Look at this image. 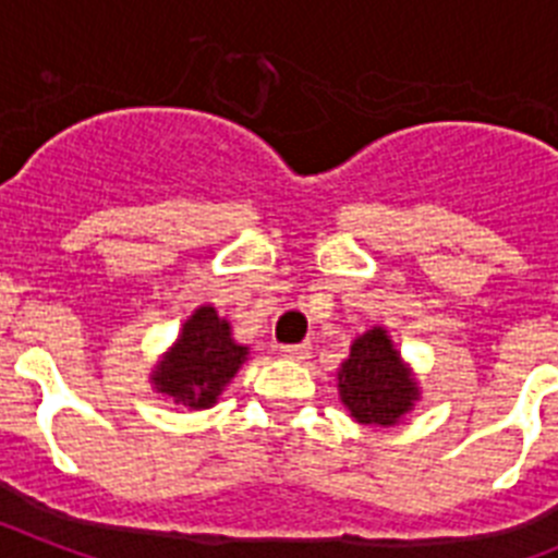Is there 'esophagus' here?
<instances>
[{"label": "esophagus", "mask_w": 558, "mask_h": 558, "mask_svg": "<svg viewBox=\"0 0 558 558\" xmlns=\"http://www.w3.org/2000/svg\"><path fill=\"white\" fill-rule=\"evenodd\" d=\"M308 353H312V348L308 345H283L280 348V356H283V360H292V362L308 360Z\"/></svg>", "instance_id": "esophagus-1"}]
</instances>
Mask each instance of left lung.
<instances>
[{"instance_id": "8db88e82", "label": "left lung", "mask_w": 558, "mask_h": 558, "mask_svg": "<svg viewBox=\"0 0 558 558\" xmlns=\"http://www.w3.org/2000/svg\"><path fill=\"white\" fill-rule=\"evenodd\" d=\"M337 390L351 421L371 429L399 426L421 401L418 376L385 326L367 328L353 339L348 360L337 371Z\"/></svg>"}]
</instances>
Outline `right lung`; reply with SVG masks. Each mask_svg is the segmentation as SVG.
Returning a JSON list of instances; mask_svg holds the SVG:
<instances>
[{"mask_svg":"<svg viewBox=\"0 0 558 558\" xmlns=\"http://www.w3.org/2000/svg\"><path fill=\"white\" fill-rule=\"evenodd\" d=\"M246 360L250 345H241L232 337L230 319L205 303L182 323L179 337L148 373V381L179 410H210Z\"/></svg>","mask_w":558,"mask_h":558,"instance_id":"1","label":"right lung"}]
</instances>
